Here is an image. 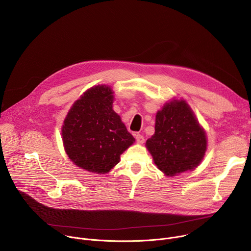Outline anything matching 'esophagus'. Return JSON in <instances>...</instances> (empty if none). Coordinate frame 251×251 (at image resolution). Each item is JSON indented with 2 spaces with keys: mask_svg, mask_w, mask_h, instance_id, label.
Here are the masks:
<instances>
[{
  "mask_svg": "<svg viewBox=\"0 0 251 251\" xmlns=\"http://www.w3.org/2000/svg\"><path fill=\"white\" fill-rule=\"evenodd\" d=\"M135 138H136L137 143H139V144L144 143V137H143L141 134H139V133H137V134H135Z\"/></svg>",
  "mask_w": 251,
  "mask_h": 251,
  "instance_id": "obj_1",
  "label": "esophagus"
}]
</instances>
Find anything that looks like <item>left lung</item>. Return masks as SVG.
<instances>
[{
  "label": "left lung",
  "mask_w": 251,
  "mask_h": 251,
  "mask_svg": "<svg viewBox=\"0 0 251 251\" xmlns=\"http://www.w3.org/2000/svg\"><path fill=\"white\" fill-rule=\"evenodd\" d=\"M146 147L158 170L174 176L201 163L207 149L206 132L187 102L174 100L156 113L155 132Z\"/></svg>",
  "instance_id": "1"
}]
</instances>
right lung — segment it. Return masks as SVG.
<instances>
[{
  "mask_svg": "<svg viewBox=\"0 0 251 251\" xmlns=\"http://www.w3.org/2000/svg\"><path fill=\"white\" fill-rule=\"evenodd\" d=\"M113 93L105 85L91 88L76 100L63 121L66 154L90 173H109L135 141L113 110Z\"/></svg>",
  "mask_w": 251,
  "mask_h": 251,
  "instance_id": "obj_1",
  "label": "right lung"
}]
</instances>
